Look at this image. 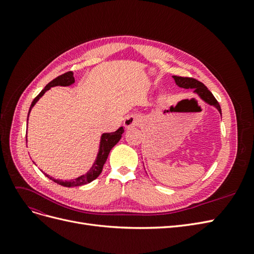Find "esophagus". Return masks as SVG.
Here are the masks:
<instances>
[{
	"instance_id": "obj_1",
	"label": "esophagus",
	"mask_w": 254,
	"mask_h": 254,
	"mask_svg": "<svg viewBox=\"0 0 254 254\" xmlns=\"http://www.w3.org/2000/svg\"><path fill=\"white\" fill-rule=\"evenodd\" d=\"M139 121H140L139 117H135V115H128V117L125 119L124 125L126 128H132L135 125H137Z\"/></svg>"
}]
</instances>
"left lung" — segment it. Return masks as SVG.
<instances>
[{
  "label": "left lung",
  "instance_id": "1",
  "mask_svg": "<svg viewBox=\"0 0 254 254\" xmlns=\"http://www.w3.org/2000/svg\"><path fill=\"white\" fill-rule=\"evenodd\" d=\"M177 86H179L180 88L184 89H195L194 92L197 93L199 96H200L205 103H207L211 106H214L216 108L220 115H221V109L218 102L216 101V98L214 97V95L211 93L210 90H207V88L204 86L202 82L199 80L191 78V77H181V76H173Z\"/></svg>",
  "mask_w": 254,
  "mask_h": 254
}]
</instances>
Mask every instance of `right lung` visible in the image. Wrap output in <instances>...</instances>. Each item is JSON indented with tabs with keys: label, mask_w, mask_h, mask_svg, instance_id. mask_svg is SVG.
I'll return each mask as SVG.
<instances>
[{
	"label": "right lung",
	"mask_w": 254,
	"mask_h": 254,
	"mask_svg": "<svg viewBox=\"0 0 254 254\" xmlns=\"http://www.w3.org/2000/svg\"><path fill=\"white\" fill-rule=\"evenodd\" d=\"M74 82H75L74 75H73V72H71V71L58 76V77H56L55 79H53L51 82H49L47 86L44 87V89L40 92V93L34 98L32 105H30L28 115H29L30 110H32V108L35 106V104L38 101H39V98L45 93V92H47L48 90H50L52 87H56V86L66 87V86H71V84H73ZM27 121H28V117H27ZM123 133H124V128L120 127L117 130V131L107 132V133H104L102 135V137H101V145H99V151L97 153V158L95 160L94 164L92 165V167L90 168V171L86 175H82V176L78 177V178H76L74 180H70V181H61V180H58V179H54L53 177H50L47 174H44V175L47 176L48 178H50L51 180H53L54 182H56V183L60 184V186L66 187V188L79 187V186H83V184H87V183L92 182L93 180H95L99 175H101V173L103 171L104 164L106 163L107 158H108V156H109L110 150L112 149L113 146L121 140Z\"/></svg>",
	"instance_id": "right-lung-1"
}]
</instances>
